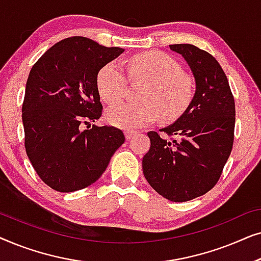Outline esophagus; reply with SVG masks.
I'll return each mask as SVG.
<instances>
[{"mask_svg": "<svg viewBox=\"0 0 261 261\" xmlns=\"http://www.w3.org/2000/svg\"><path fill=\"white\" fill-rule=\"evenodd\" d=\"M135 134V132H132V130H127L124 132V137H126L127 140H129V139L133 138V135Z\"/></svg>", "mask_w": 261, "mask_h": 261, "instance_id": "34e87169", "label": "esophagus"}]
</instances>
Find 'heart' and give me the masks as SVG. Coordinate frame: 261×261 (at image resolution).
Segmentation results:
<instances>
[{
  "mask_svg": "<svg viewBox=\"0 0 261 261\" xmlns=\"http://www.w3.org/2000/svg\"><path fill=\"white\" fill-rule=\"evenodd\" d=\"M133 77L146 82L139 94L140 102L119 103L108 109L109 123L123 129H134L153 122L159 117L163 122H172L183 115L194 98V82L181 72L173 58L163 52L149 51L129 60ZM97 90L107 103L120 101L126 91L127 77L119 60H113L99 70Z\"/></svg>",
  "mask_w": 261,
  "mask_h": 261,
  "instance_id": "obj_1",
  "label": "heart"
}]
</instances>
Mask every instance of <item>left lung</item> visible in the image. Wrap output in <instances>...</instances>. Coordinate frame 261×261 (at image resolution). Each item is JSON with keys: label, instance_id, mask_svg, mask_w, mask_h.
<instances>
[{"label": "left lung", "instance_id": "obj_1", "mask_svg": "<svg viewBox=\"0 0 261 261\" xmlns=\"http://www.w3.org/2000/svg\"><path fill=\"white\" fill-rule=\"evenodd\" d=\"M190 66L194 98L176 122L148 132L142 158L148 184L172 202H187L215 187L233 148L235 103L227 76L208 52L190 44L170 45Z\"/></svg>", "mask_w": 261, "mask_h": 261}]
</instances>
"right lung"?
Wrapping results in <instances>:
<instances>
[{
  "label": "right lung",
  "instance_id": "add662e5",
  "mask_svg": "<svg viewBox=\"0 0 261 261\" xmlns=\"http://www.w3.org/2000/svg\"><path fill=\"white\" fill-rule=\"evenodd\" d=\"M123 51L71 37L32 67L22 105L24 147L35 172L53 190L72 192L95 183L124 142L122 130L113 126L82 129L102 115L99 70Z\"/></svg>",
  "mask_w": 261,
  "mask_h": 261
}]
</instances>
